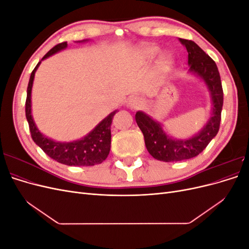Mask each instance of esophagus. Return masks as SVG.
<instances>
[{
  "instance_id": "34e87169",
  "label": "esophagus",
  "mask_w": 249,
  "mask_h": 249,
  "mask_svg": "<svg viewBox=\"0 0 249 249\" xmlns=\"http://www.w3.org/2000/svg\"><path fill=\"white\" fill-rule=\"evenodd\" d=\"M142 103H143V101H142V99H141L140 96H133V97H131L130 101H129L130 107L133 108V109L139 108L141 105H142Z\"/></svg>"
}]
</instances>
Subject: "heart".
<instances>
[{
	"mask_svg": "<svg viewBox=\"0 0 249 249\" xmlns=\"http://www.w3.org/2000/svg\"><path fill=\"white\" fill-rule=\"evenodd\" d=\"M160 48L157 46H147L141 50V56L146 60H153L159 55ZM172 65V59L170 56H163L159 61V69L162 71H168Z\"/></svg>",
	"mask_w": 249,
	"mask_h": 249,
	"instance_id": "obj_1",
	"label": "heart"
}]
</instances>
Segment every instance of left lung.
Segmentation results:
<instances>
[{
	"instance_id": "obj_1",
	"label": "left lung",
	"mask_w": 249,
	"mask_h": 249,
	"mask_svg": "<svg viewBox=\"0 0 249 249\" xmlns=\"http://www.w3.org/2000/svg\"><path fill=\"white\" fill-rule=\"evenodd\" d=\"M188 52L190 71L198 74L207 84L213 102L212 116L203 129L194 137L186 140L172 139L166 135L159 123L145 113L138 111L135 115L139 129L143 133L145 146L155 159L163 162H178L199 155L219 131L223 106V90L220 74L214 60L192 40L179 38Z\"/></svg>"
}]
</instances>
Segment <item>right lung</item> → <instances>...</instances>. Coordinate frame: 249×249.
Masks as SVG:
<instances>
[{"label": "right lung", "mask_w": 249, "mask_h": 249, "mask_svg": "<svg viewBox=\"0 0 249 249\" xmlns=\"http://www.w3.org/2000/svg\"><path fill=\"white\" fill-rule=\"evenodd\" d=\"M67 47V42L58 43L53 49H51L42 60L50 57L55 53L61 51ZM38 62L30 76L29 84L27 88V100H26V117L29 124L30 133L34 142L38 145L44 153H46L53 160L61 164L69 165V166H93L96 164H101L107 159L111 147V124L113 116L117 111L110 113V114L103 119L94 129L90 132L87 136L77 141L61 143L55 142L46 136L37 129L34 120L31 115V90L33 85L34 74L39 66Z\"/></svg>", "instance_id": "obj_1"}]
</instances>
